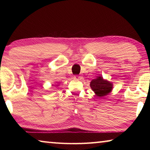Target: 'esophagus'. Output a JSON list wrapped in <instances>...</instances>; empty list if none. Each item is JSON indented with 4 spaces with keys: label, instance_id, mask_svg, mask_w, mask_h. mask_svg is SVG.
I'll list each match as a JSON object with an SVG mask.
<instances>
[{
    "label": "esophagus",
    "instance_id": "esophagus-1",
    "mask_svg": "<svg viewBox=\"0 0 150 150\" xmlns=\"http://www.w3.org/2000/svg\"><path fill=\"white\" fill-rule=\"evenodd\" d=\"M74 79H77V80H80L81 79V77H80V76H79V75H75L74 76Z\"/></svg>",
    "mask_w": 150,
    "mask_h": 150
}]
</instances>
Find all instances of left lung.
Wrapping results in <instances>:
<instances>
[{
	"label": "left lung",
	"instance_id": "left-lung-1",
	"mask_svg": "<svg viewBox=\"0 0 150 150\" xmlns=\"http://www.w3.org/2000/svg\"><path fill=\"white\" fill-rule=\"evenodd\" d=\"M90 86L98 97H103L107 95L112 89V84L108 81L104 80L102 77H98L92 80Z\"/></svg>",
	"mask_w": 150,
	"mask_h": 150
}]
</instances>
